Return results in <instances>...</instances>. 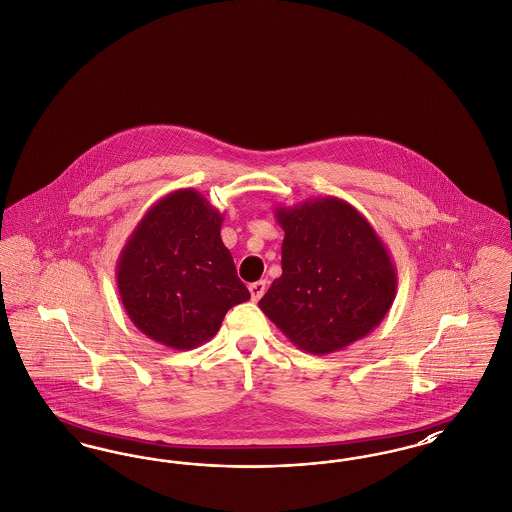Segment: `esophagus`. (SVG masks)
Returning <instances> with one entry per match:
<instances>
[{"label":"esophagus","mask_w":512,"mask_h":512,"mask_svg":"<svg viewBox=\"0 0 512 512\" xmlns=\"http://www.w3.org/2000/svg\"><path fill=\"white\" fill-rule=\"evenodd\" d=\"M266 282L265 280H259V282H253L249 286V293H251V299L253 301H259L263 295H265Z\"/></svg>","instance_id":"esophagus-1"}]
</instances>
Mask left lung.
Returning a JSON list of instances; mask_svg holds the SVG:
<instances>
[{
    "label": "left lung",
    "mask_w": 512,
    "mask_h": 512,
    "mask_svg": "<svg viewBox=\"0 0 512 512\" xmlns=\"http://www.w3.org/2000/svg\"><path fill=\"white\" fill-rule=\"evenodd\" d=\"M282 276L259 307L295 347L329 354L364 339L396 297V266L368 219L333 198L276 207Z\"/></svg>",
    "instance_id": "8db88e82"
}]
</instances>
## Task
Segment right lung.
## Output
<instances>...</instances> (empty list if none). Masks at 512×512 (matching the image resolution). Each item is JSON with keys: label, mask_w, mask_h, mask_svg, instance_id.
Instances as JSON below:
<instances>
[{"label": "right lung", "mask_w": 512, "mask_h": 512, "mask_svg": "<svg viewBox=\"0 0 512 512\" xmlns=\"http://www.w3.org/2000/svg\"><path fill=\"white\" fill-rule=\"evenodd\" d=\"M223 215L194 188L152 205L125 242L116 282L146 337L175 350L200 347L226 312L249 299L221 240Z\"/></svg>", "instance_id": "right-lung-1"}]
</instances>
